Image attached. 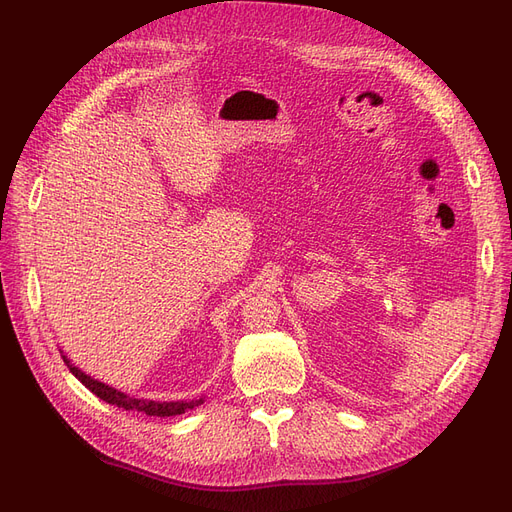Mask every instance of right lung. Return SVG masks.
Instances as JSON below:
<instances>
[{
  "label": "right lung",
  "instance_id": "right-lung-1",
  "mask_svg": "<svg viewBox=\"0 0 512 512\" xmlns=\"http://www.w3.org/2000/svg\"><path fill=\"white\" fill-rule=\"evenodd\" d=\"M64 363L68 365V369L72 371V374L87 386L91 393L98 395L102 401H106V404L123 408V410L143 412L147 416H175V414H183V412L196 408L198 404H203V399H196V401L194 399L192 401H149V399H136V397H130L126 393L113 389V386H108V384H104L100 380H94L91 376L83 374V371L79 367H74L66 359V356H64Z\"/></svg>",
  "mask_w": 512,
  "mask_h": 512
}]
</instances>
